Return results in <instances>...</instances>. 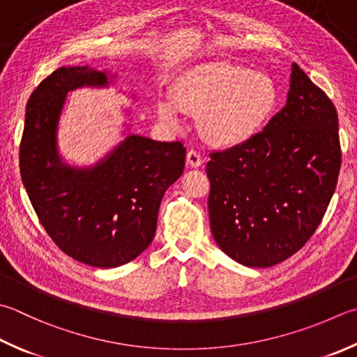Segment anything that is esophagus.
Wrapping results in <instances>:
<instances>
[{"label":"esophagus","mask_w":357,"mask_h":357,"mask_svg":"<svg viewBox=\"0 0 357 357\" xmlns=\"http://www.w3.org/2000/svg\"><path fill=\"white\" fill-rule=\"evenodd\" d=\"M186 163L191 167L202 166V157L197 151H190L186 153Z\"/></svg>","instance_id":"1"}]
</instances>
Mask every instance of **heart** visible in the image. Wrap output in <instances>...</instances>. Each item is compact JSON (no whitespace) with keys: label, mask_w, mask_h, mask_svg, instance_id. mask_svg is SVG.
<instances>
[{"label":"heart","mask_w":357,"mask_h":357,"mask_svg":"<svg viewBox=\"0 0 357 357\" xmlns=\"http://www.w3.org/2000/svg\"><path fill=\"white\" fill-rule=\"evenodd\" d=\"M277 86L268 74L231 62H206L188 70L176 95L158 104L167 126L181 124V110L200 113V127L218 144H239L264 127L277 107Z\"/></svg>","instance_id":"obj_1"}]
</instances>
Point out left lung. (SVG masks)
I'll return each mask as SVG.
<instances>
[{
  "label": "left lung",
  "mask_w": 357,
  "mask_h": 357,
  "mask_svg": "<svg viewBox=\"0 0 357 357\" xmlns=\"http://www.w3.org/2000/svg\"><path fill=\"white\" fill-rule=\"evenodd\" d=\"M210 157L214 241L242 266H275L312 236L335 191L342 163L337 112L292 63L283 109L262 132Z\"/></svg>",
  "instance_id": "obj_1"
}]
</instances>
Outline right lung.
<instances>
[{"mask_svg":"<svg viewBox=\"0 0 357 357\" xmlns=\"http://www.w3.org/2000/svg\"><path fill=\"white\" fill-rule=\"evenodd\" d=\"M90 66H62L43 79L26 105L20 171L46 233L73 259L118 267L135 259L155 236L165 192L185 167L180 141L161 143L129 133L95 166L65 163L57 127L66 95L80 86H107Z\"/></svg>","mask_w":357,"mask_h":357,"instance_id":"add662e5","label":"right lung"}]
</instances>
